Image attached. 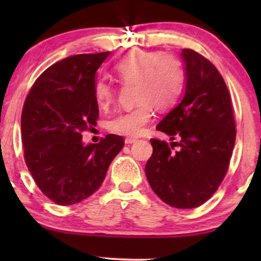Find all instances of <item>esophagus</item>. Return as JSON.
I'll use <instances>...</instances> for the list:
<instances>
[{
  "instance_id": "1",
  "label": "esophagus",
  "mask_w": 261,
  "mask_h": 261,
  "mask_svg": "<svg viewBox=\"0 0 261 261\" xmlns=\"http://www.w3.org/2000/svg\"><path fill=\"white\" fill-rule=\"evenodd\" d=\"M136 142V139H131V137H127V139H125V143L126 145H131V143Z\"/></svg>"
}]
</instances>
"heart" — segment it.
<instances>
[{
	"label": "heart",
	"mask_w": 261,
	"mask_h": 261,
	"mask_svg": "<svg viewBox=\"0 0 261 261\" xmlns=\"http://www.w3.org/2000/svg\"><path fill=\"white\" fill-rule=\"evenodd\" d=\"M122 85H133L136 107L113 118V133L136 137L152 118V109H168L180 97L185 72L180 60L170 54L134 50L114 66ZM93 95L100 109H107L115 99L116 91L107 79L95 80Z\"/></svg>",
	"instance_id": "obj_1"
}]
</instances>
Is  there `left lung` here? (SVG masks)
I'll list each match as a JSON object with an SVG mask.
<instances>
[{
	"label": "left lung",
	"instance_id": "8db88e82",
	"mask_svg": "<svg viewBox=\"0 0 261 261\" xmlns=\"http://www.w3.org/2000/svg\"><path fill=\"white\" fill-rule=\"evenodd\" d=\"M185 91L180 103L162 119L157 130L167 142L151 140L153 153L145 172L152 190L176 208H194L215 194L229 166L236 124L224 80L207 59L181 50ZM179 145L178 151H172Z\"/></svg>",
	"mask_w": 261,
	"mask_h": 261
}]
</instances>
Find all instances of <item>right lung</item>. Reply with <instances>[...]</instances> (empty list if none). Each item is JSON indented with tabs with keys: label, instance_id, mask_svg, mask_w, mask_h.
<instances>
[{
	"label": "right lung",
	"instance_id": "add662e5",
	"mask_svg": "<svg viewBox=\"0 0 261 261\" xmlns=\"http://www.w3.org/2000/svg\"><path fill=\"white\" fill-rule=\"evenodd\" d=\"M108 53L66 58L33 85L22 112L27 167L41 191L58 205L81 202L99 189L124 139L107 135L85 145L83 131L99 116L93 95L95 72Z\"/></svg>",
	"mask_w": 261,
	"mask_h": 261
}]
</instances>
